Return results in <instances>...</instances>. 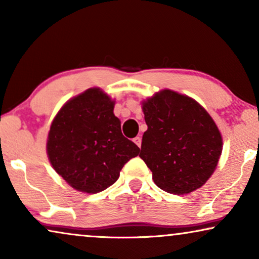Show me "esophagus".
<instances>
[{"instance_id": "34e87169", "label": "esophagus", "mask_w": 259, "mask_h": 259, "mask_svg": "<svg viewBox=\"0 0 259 259\" xmlns=\"http://www.w3.org/2000/svg\"><path fill=\"white\" fill-rule=\"evenodd\" d=\"M133 141H134V143H136L139 147L141 146V138H140V137H136V138H134V139H133Z\"/></svg>"}]
</instances>
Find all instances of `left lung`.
<instances>
[{"label":"left lung","mask_w":259,"mask_h":259,"mask_svg":"<svg viewBox=\"0 0 259 259\" xmlns=\"http://www.w3.org/2000/svg\"><path fill=\"white\" fill-rule=\"evenodd\" d=\"M147 131L139 157L152 179L172 194L199 189L213 175L223 138L203 106L178 92L162 90L141 102Z\"/></svg>","instance_id":"8db88e82"}]
</instances>
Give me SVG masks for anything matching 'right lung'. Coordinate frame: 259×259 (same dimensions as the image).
<instances>
[{"mask_svg": "<svg viewBox=\"0 0 259 259\" xmlns=\"http://www.w3.org/2000/svg\"><path fill=\"white\" fill-rule=\"evenodd\" d=\"M115 101L98 87L69 99L53 119L47 155L53 168L74 190L101 192L113 185L140 148L122 136Z\"/></svg>", "mask_w": 259, "mask_h": 259, "instance_id": "1", "label": "right lung"}]
</instances>
